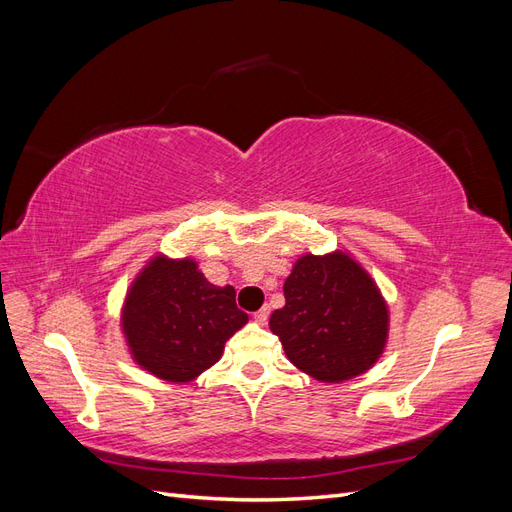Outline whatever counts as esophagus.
<instances>
[{
    "instance_id": "1",
    "label": "esophagus",
    "mask_w": 512,
    "mask_h": 512,
    "mask_svg": "<svg viewBox=\"0 0 512 512\" xmlns=\"http://www.w3.org/2000/svg\"><path fill=\"white\" fill-rule=\"evenodd\" d=\"M269 314H271V309H269V305H265V307L260 309V312L254 314V320L260 324V327H265L267 320H269Z\"/></svg>"
}]
</instances>
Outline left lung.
Instances as JSON below:
<instances>
[{"label": "left lung", "mask_w": 512, "mask_h": 512, "mask_svg": "<svg viewBox=\"0 0 512 512\" xmlns=\"http://www.w3.org/2000/svg\"><path fill=\"white\" fill-rule=\"evenodd\" d=\"M284 297L269 327L303 374L339 384L378 363L389 339V305L350 254H303L286 277Z\"/></svg>", "instance_id": "left-lung-1"}]
</instances>
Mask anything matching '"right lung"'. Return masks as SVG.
I'll return each instance as SVG.
<instances>
[{"label": "right lung", "mask_w": 512, "mask_h": 512, "mask_svg": "<svg viewBox=\"0 0 512 512\" xmlns=\"http://www.w3.org/2000/svg\"><path fill=\"white\" fill-rule=\"evenodd\" d=\"M247 322L235 288L211 284L194 258L153 256L121 307V331L134 363L164 382L188 384L218 363Z\"/></svg>", "instance_id": "1"}]
</instances>
